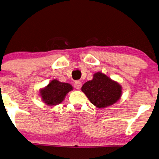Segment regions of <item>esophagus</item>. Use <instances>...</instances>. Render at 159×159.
Masks as SVG:
<instances>
[{"mask_svg":"<svg viewBox=\"0 0 159 159\" xmlns=\"http://www.w3.org/2000/svg\"><path fill=\"white\" fill-rule=\"evenodd\" d=\"M82 87V82L80 81H75V88L76 89L79 90Z\"/></svg>","mask_w":159,"mask_h":159,"instance_id":"esophagus-1","label":"esophagus"}]
</instances>
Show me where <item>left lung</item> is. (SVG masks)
Masks as SVG:
<instances>
[{
  "label": "left lung",
  "mask_w": 159,
  "mask_h": 159,
  "mask_svg": "<svg viewBox=\"0 0 159 159\" xmlns=\"http://www.w3.org/2000/svg\"><path fill=\"white\" fill-rule=\"evenodd\" d=\"M82 90L93 104L98 108H103L115 104L121 96V87L101 72L93 75L82 87Z\"/></svg>",
  "instance_id": "obj_1"
}]
</instances>
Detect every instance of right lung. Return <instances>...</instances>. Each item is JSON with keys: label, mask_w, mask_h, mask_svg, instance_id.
I'll list each match as a JSON object with an SVG mask.
<instances>
[{"label": "right lung", "mask_w": 159, "mask_h": 159, "mask_svg": "<svg viewBox=\"0 0 159 159\" xmlns=\"http://www.w3.org/2000/svg\"><path fill=\"white\" fill-rule=\"evenodd\" d=\"M72 86L69 83L61 82L53 80L44 89L41 90V96L43 102L48 105H56L64 99L66 95L72 90Z\"/></svg>", "instance_id": "obj_1"}]
</instances>
